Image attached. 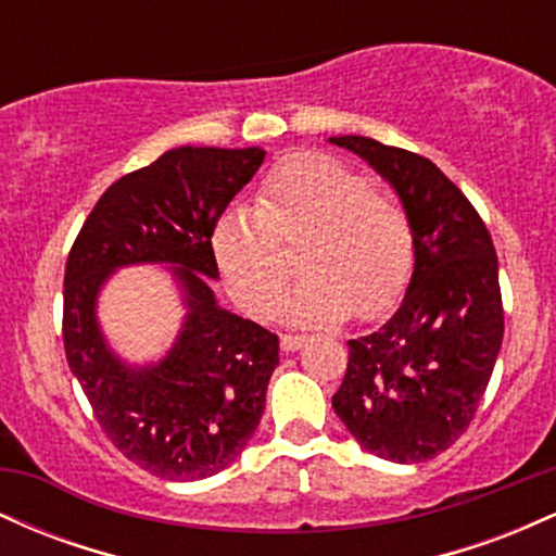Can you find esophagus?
I'll return each mask as SVG.
<instances>
[{"mask_svg":"<svg viewBox=\"0 0 556 556\" xmlns=\"http://www.w3.org/2000/svg\"><path fill=\"white\" fill-rule=\"evenodd\" d=\"M279 344H282L285 353H295L305 344V334H282L279 337Z\"/></svg>","mask_w":556,"mask_h":556,"instance_id":"34e87169","label":"esophagus"}]
</instances>
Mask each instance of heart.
<instances>
[{"label":"heart","instance_id":"1","mask_svg":"<svg viewBox=\"0 0 556 556\" xmlns=\"http://www.w3.org/2000/svg\"><path fill=\"white\" fill-rule=\"evenodd\" d=\"M279 240H303L298 258L305 277L279 308L292 324L381 314L400 295L413 261L410 222L397 198L324 154L285 159L266 175L256 208L232 206L216 222V266L256 316L269 314L290 279Z\"/></svg>","mask_w":556,"mask_h":556}]
</instances>
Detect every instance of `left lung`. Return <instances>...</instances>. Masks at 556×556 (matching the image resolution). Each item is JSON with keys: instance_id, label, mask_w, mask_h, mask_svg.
Listing matches in <instances>:
<instances>
[{"instance_id": "1", "label": "left lung", "mask_w": 556, "mask_h": 556, "mask_svg": "<svg viewBox=\"0 0 556 556\" xmlns=\"http://www.w3.org/2000/svg\"><path fill=\"white\" fill-rule=\"evenodd\" d=\"M329 143L392 185L413 232L405 298L384 327L348 342V371L331 407L371 455L431 460L470 426L500 355L494 242L463 190L429 159L363 136Z\"/></svg>"}]
</instances>
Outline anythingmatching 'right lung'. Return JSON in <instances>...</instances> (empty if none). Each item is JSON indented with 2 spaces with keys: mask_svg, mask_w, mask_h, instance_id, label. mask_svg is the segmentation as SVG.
Returning <instances> with one entry per match:
<instances>
[{
  "mask_svg": "<svg viewBox=\"0 0 556 556\" xmlns=\"http://www.w3.org/2000/svg\"><path fill=\"white\" fill-rule=\"evenodd\" d=\"M266 151L180 146L106 188L65 266L70 371L119 452L164 481H201L240 457L258 429L279 337L222 308L212 232ZM167 265L184 327L164 359L127 364L98 324V295L125 265Z\"/></svg>",
  "mask_w": 556,
  "mask_h": 556,
  "instance_id": "obj_1",
  "label": "right lung"
}]
</instances>
